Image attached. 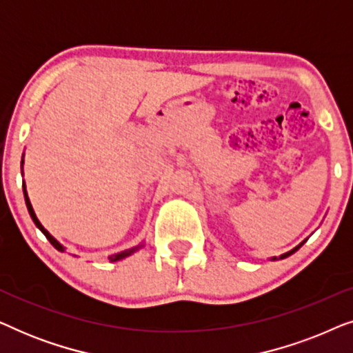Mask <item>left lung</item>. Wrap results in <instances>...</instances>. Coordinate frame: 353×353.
I'll return each mask as SVG.
<instances>
[{"label": "left lung", "instance_id": "obj_1", "mask_svg": "<svg viewBox=\"0 0 353 353\" xmlns=\"http://www.w3.org/2000/svg\"><path fill=\"white\" fill-rule=\"evenodd\" d=\"M307 241V239H305ZM305 241H302V243L301 244H299V245H296V248H294V249H291V250H289V252H286V254H283V255H279V257H272V259H270V260H281V259H286V257H289V255H292L294 252H296V250H299V249H301L302 248V245H303V243H305Z\"/></svg>", "mask_w": 353, "mask_h": 353}]
</instances>
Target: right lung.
I'll use <instances>...</instances> for the list:
<instances>
[{
  "label": "right lung",
  "instance_id": "1",
  "mask_svg": "<svg viewBox=\"0 0 353 353\" xmlns=\"http://www.w3.org/2000/svg\"><path fill=\"white\" fill-rule=\"evenodd\" d=\"M21 168H22V175H23V156H22V162H21ZM22 188H23V199H26V205H27V210H28V214H30V216H32V220H33V223H35V226L38 230L41 231L43 234L46 236V239L50 241V243L54 245V248L59 250V252H65V248L64 245H62L59 241H57L54 236H52L50 231H48L45 226H43L41 223H40V220H38V216H37V214H35V210H33V207H32V202H30V199H28V192H27V186H26V181L22 183ZM144 245V243H141V244H138V245H134V248H132V249H127V250H122V252H119V254H112V255H109V262H117V260H122V259H127V257H130V255L132 254H134V252H138L139 249H141Z\"/></svg>",
  "mask_w": 353,
  "mask_h": 353
}]
</instances>
